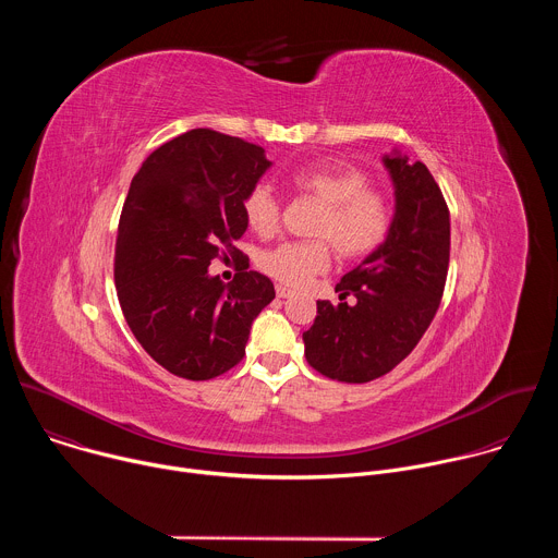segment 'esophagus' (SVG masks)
<instances>
[{
	"label": "esophagus",
	"instance_id": "esophagus-1",
	"mask_svg": "<svg viewBox=\"0 0 558 558\" xmlns=\"http://www.w3.org/2000/svg\"><path fill=\"white\" fill-rule=\"evenodd\" d=\"M276 295H278V298H291L293 291L287 289V287H278V289H276Z\"/></svg>",
	"mask_w": 558,
	"mask_h": 558
}]
</instances>
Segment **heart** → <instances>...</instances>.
I'll return each mask as SVG.
<instances>
[{"label":"heart","mask_w":558,"mask_h":558,"mask_svg":"<svg viewBox=\"0 0 558 558\" xmlns=\"http://www.w3.org/2000/svg\"><path fill=\"white\" fill-rule=\"evenodd\" d=\"M291 185L300 194L320 201L313 233L327 238L344 258H362L377 250L390 229L388 198L368 187V177L344 161H320L302 166L291 174ZM247 227L258 235H271L280 220V201L267 183H256L243 198ZM331 252L325 241L284 243L269 250L260 267L287 287H302L313 276L329 269Z\"/></svg>","instance_id":"obj_1"}]
</instances>
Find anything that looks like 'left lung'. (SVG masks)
<instances>
[{"label":"left lung","mask_w":558,"mask_h":558,"mask_svg":"<svg viewBox=\"0 0 558 558\" xmlns=\"http://www.w3.org/2000/svg\"><path fill=\"white\" fill-rule=\"evenodd\" d=\"M381 163L395 187L386 241L336 284L338 304L317 300L313 327L302 333L306 362L349 384L386 375L417 347L439 308L450 260V214L428 168L400 149Z\"/></svg>","instance_id":"left-lung-1"}]
</instances>
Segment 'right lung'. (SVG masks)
I'll use <instances>...</instances> for the list:
<instances>
[{
  "label": "right lung",
  "instance_id": "add662e5",
  "mask_svg": "<svg viewBox=\"0 0 558 558\" xmlns=\"http://www.w3.org/2000/svg\"><path fill=\"white\" fill-rule=\"evenodd\" d=\"M271 168L265 149L207 128L156 147L134 174L119 220L114 282L125 323L154 362L211 379L245 355L252 325L276 298L233 247L247 229L243 198ZM222 248L242 258L225 286L208 274Z\"/></svg>",
  "mask_w": 558,
  "mask_h": 558
}]
</instances>
